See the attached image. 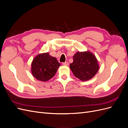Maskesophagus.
Masks as SVG:
<instances>
[{
  "mask_svg": "<svg viewBox=\"0 0 128 128\" xmlns=\"http://www.w3.org/2000/svg\"><path fill=\"white\" fill-rule=\"evenodd\" d=\"M62 64H63L64 66H68L69 63L68 62H64V63Z\"/></svg>",
  "mask_w": 128,
  "mask_h": 128,
  "instance_id": "34e87169",
  "label": "esophagus"
}]
</instances>
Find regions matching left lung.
<instances>
[{"label": "left lung", "mask_w": 128, "mask_h": 128, "mask_svg": "<svg viewBox=\"0 0 128 128\" xmlns=\"http://www.w3.org/2000/svg\"><path fill=\"white\" fill-rule=\"evenodd\" d=\"M69 67L74 76L82 81L91 79L99 69L98 60L90 51L76 52Z\"/></svg>", "instance_id": "obj_1"}]
</instances>
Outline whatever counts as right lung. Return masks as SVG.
<instances>
[{
	"instance_id": "1",
	"label": "right lung",
	"mask_w": 128,
	"mask_h": 128,
	"mask_svg": "<svg viewBox=\"0 0 128 128\" xmlns=\"http://www.w3.org/2000/svg\"><path fill=\"white\" fill-rule=\"evenodd\" d=\"M60 66L55 57L50 56L48 52L44 53L34 58L31 72L37 80L46 82L54 77Z\"/></svg>"
}]
</instances>
